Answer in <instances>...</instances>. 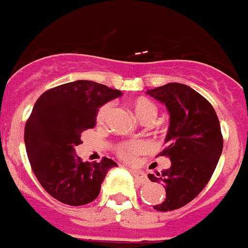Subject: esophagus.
Returning <instances> with one entry per match:
<instances>
[{"mask_svg":"<svg viewBox=\"0 0 248 248\" xmlns=\"http://www.w3.org/2000/svg\"><path fill=\"white\" fill-rule=\"evenodd\" d=\"M131 174L135 176V179H136L137 182L141 183V184H145V183H147V176L145 175V172L143 171H140V170H132L131 169Z\"/></svg>","mask_w":248,"mask_h":248,"instance_id":"obj_1","label":"esophagus"}]
</instances>
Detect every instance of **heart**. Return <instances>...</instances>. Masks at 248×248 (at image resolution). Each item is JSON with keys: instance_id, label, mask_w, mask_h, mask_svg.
<instances>
[{"instance_id": "b5f03b06", "label": "heart", "mask_w": 248, "mask_h": 248, "mask_svg": "<svg viewBox=\"0 0 248 248\" xmlns=\"http://www.w3.org/2000/svg\"><path fill=\"white\" fill-rule=\"evenodd\" d=\"M130 106L134 111L135 116L142 122V124H150L151 121L155 118L156 113H157V107L153 101H150L149 98L145 97H139L135 98L134 101L130 102ZM111 105L106 103L102 107H99L98 112H97V122L98 124H103L107 120L108 114L111 112ZM145 150L143 143L140 141H126L122 142L120 146L117 147V154L121 159L124 161H132L139 154H141Z\"/></svg>"}]
</instances>
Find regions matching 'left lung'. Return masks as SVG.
I'll list each match as a JSON object with an SVG mask.
<instances>
[{"mask_svg": "<svg viewBox=\"0 0 248 248\" xmlns=\"http://www.w3.org/2000/svg\"><path fill=\"white\" fill-rule=\"evenodd\" d=\"M146 93L164 103L170 114L168 146L159 156L169 157L171 166L147 175L151 182L163 183L166 191L154 209L174 211L193 201L209 182L223 149L219 120L213 106L189 85L168 83Z\"/></svg>", "mask_w": 248, "mask_h": 248, "instance_id": "left-lung-1", "label": "left lung"}]
</instances>
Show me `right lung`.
I'll list each match as a JSON object with an SVG mask.
<instances>
[{
	"label": "right lung",
	"instance_id": "1",
	"mask_svg": "<svg viewBox=\"0 0 248 248\" xmlns=\"http://www.w3.org/2000/svg\"><path fill=\"white\" fill-rule=\"evenodd\" d=\"M121 94L92 80H76L37 98L25 126V146L35 176L53 198L84 205L98 197L106 174L117 164L108 157L84 163L76 146L83 131L95 126L98 108Z\"/></svg>",
	"mask_w": 248,
	"mask_h": 248
}]
</instances>
